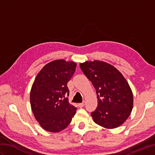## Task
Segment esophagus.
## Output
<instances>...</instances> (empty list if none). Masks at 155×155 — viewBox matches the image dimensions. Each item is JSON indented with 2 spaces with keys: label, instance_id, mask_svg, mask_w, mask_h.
<instances>
[{
  "label": "esophagus",
  "instance_id": "esophagus-1",
  "mask_svg": "<svg viewBox=\"0 0 155 155\" xmlns=\"http://www.w3.org/2000/svg\"><path fill=\"white\" fill-rule=\"evenodd\" d=\"M84 105H85V101H83V103L78 104V107L81 108V107H83L84 106Z\"/></svg>",
  "mask_w": 155,
  "mask_h": 155
}]
</instances>
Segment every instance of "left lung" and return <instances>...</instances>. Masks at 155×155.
<instances>
[{"label":"left lung","instance_id":"8db88e82","mask_svg":"<svg viewBox=\"0 0 155 155\" xmlns=\"http://www.w3.org/2000/svg\"><path fill=\"white\" fill-rule=\"evenodd\" d=\"M80 67L96 89L98 105L91 113L94 123L107 128L119 127L133 107V95L127 81L116 68L105 62L87 61Z\"/></svg>","mask_w":155,"mask_h":155}]
</instances>
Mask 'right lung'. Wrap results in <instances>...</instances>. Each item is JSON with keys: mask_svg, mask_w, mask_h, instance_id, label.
<instances>
[{"mask_svg": "<svg viewBox=\"0 0 155 155\" xmlns=\"http://www.w3.org/2000/svg\"><path fill=\"white\" fill-rule=\"evenodd\" d=\"M77 64L57 60L46 64L32 84L30 101L36 119L45 130L60 132L70 124L77 108L68 103V82Z\"/></svg>", "mask_w": 155, "mask_h": 155, "instance_id": "obj_1", "label": "right lung"}]
</instances>
